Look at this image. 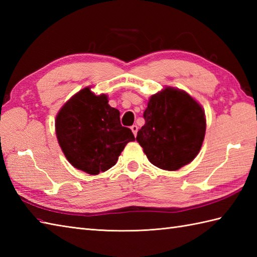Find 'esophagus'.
I'll use <instances>...</instances> for the list:
<instances>
[{
    "label": "esophagus",
    "mask_w": 257,
    "mask_h": 257,
    "mask_svg": "<svg viewBox=\"0 0 257 257\" xmlns=\"http://www.w3.org/2000/svg\"><path fill=\"white\" fill-rule=\"evenodd\" d=\"M132 132L134 133L135 137H136V136H137V133H138V125H137V124L132 125Z\"/></svg>",
    "instance_id": "obj_1"
}]
</instances>
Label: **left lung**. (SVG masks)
Listing matches in <instances>:
<instances>
[{
  "label": "left lung",
  "instance_id": "1",
  "mask_svg": "<svg viewBox=\"0 0 257 257\" xmlns=\"http://www.w3.org/2000/svg\"><path fill=\"white\" fill-rule=\"evenodd\" d=\"M137 141L152 165L176 171L198 156L205 136V114L188 92L166 87L152 95Z\"/></svg>",
  "mask_w": 257,
  "mask_h": 257
}]
</instances>
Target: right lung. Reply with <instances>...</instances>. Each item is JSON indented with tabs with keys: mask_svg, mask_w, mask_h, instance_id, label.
I'll list each match as a JSON object with an SVG mask.
<instances>
[{
	"mask_svg": "<svg viewBox=\"0 0 257 257\" xmlns=\"http://www.w3.org/2000/svg\"><path fill=\"white\" fill-rule=\"evenodd\" d=\"M58 144L70 165L91 176L116 165L125 145L135 140L132 130L120 123V112L105 94L90 87L65 103L55 120Z\"/></svg>",
	"mask_w": 257,
	"mask_h": 257,
	"instance_id": "obj_1",
	"label": "right lung"
}]
</instances>
